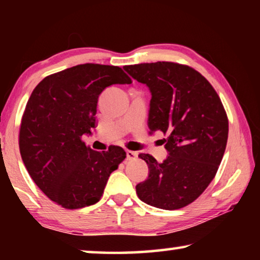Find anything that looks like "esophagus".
Masks as SVG:
<instances>
[{"instance_id":"obj_1","label":"esophagus","mask_w":260,"mask_h":260,"mask_svg":"<svg viewBox=\"0 0 260 260\" xmlns=\"http://www.w3.org/2000/svg\"><path fill=\"white\" fill-rule=\"evenodd\" d=\"M126 156H127V159L135 160L136 157H138V152L132 151V150H127V151H126Z\"/></svg>"}]
</instances>
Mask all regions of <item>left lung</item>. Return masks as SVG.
<instances>
[{
  "instance_id": "8db88e82",
  "label": "left lung",
  "mask_w": 260,
  "mask_h": 260,
  "mask_svg": "<svg viewBox=\"0 0 260 260\" xmlns=\"http://www.w3.org/2000/svg\"><path fill=\"white\" fill-rule=\"evenodd\" d=\"M125 71L151 93L148 127L161 131L167 156L149 153L147 180L136 184L139 199L162 210L192 203L212 181L225 153L228 119L218 94L196 70L171 61L126 65ZM162 142V143H164Z\"/></svg>"
}]
</instances>
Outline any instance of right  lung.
Listing matches in <instances>:
<instances>
[{"mask_svg": "<svg viewBox=\"0 0 260 260\" xmlns=\"http://www.w3.org/2000/svg\"><path fill=\"white\" fill-rule=\"evenodd\" d=\"M131 82L120 68L87 63L48 76L34 88L21 119L19 149L30 178L52 202L74 210L101 200L126 152L117 146L95 151L82 136L95 127L100 94Z\"/></svg>", "mask_w": 260, "mask_h": 260, "instance_id": "right-lung-1", "label": "right lung"}]
</instances>
